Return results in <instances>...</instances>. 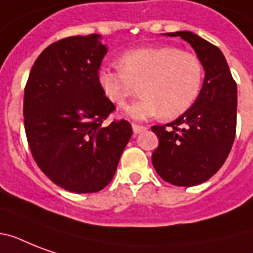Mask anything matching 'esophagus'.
Masks as SVG:
<instances>
[{
    "label": "esophagus",
    "instance_id": "34e87169",
    "mask_svg": "<svg viewBox=\"0 0 253 253\" xmlns=\"http://www.w3.org/2000/svg\"><path fill=\"white\" fill-rule=\"evenodd\" d=\"M132 130H134L135 135H139V134H142L143 131H146L147 127L146 126H139V125H132Z\"/></svg>",
    "mask_w": 253,
    "mask_h": 253
}]
</instances>
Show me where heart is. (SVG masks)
<instances>
[{
	"label": "heart",
	"instance_id": "obj_1",
	"mask_svg": "<svg viewBox=\"0 0 253 253\" xmlns=\"http://www.w3.org/2000/svg\"><path fill=\"white\" fill-rule=\"evenodd\" d=\"M121 68L101 65L97 81L111 102L123 106L142 85L143 98L126 107L134 121H147L164 114L176 118L193 106L200 95L204 67L192 52L173 45H154L123 53Z\"/></svg>",
	"mask_w": 253,
	"mask_h": 253
}]
</instances>
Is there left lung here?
I'll return each mask as SVG.
<instances>
[{"label": "left lung", "instance_id": "1", "mask_svg": "<svg viewBox=\"0 0 253 253\" xmlns=\"http://www.w3.org/2000/svg\"><path fill=\"white\" fill-rule=\"evenodd\" d=\"M192 45L205 71L204 84L193 106L169 127L154 126L159 147L152 164L163 180L176 186L208 181L224 164L236 131L238 90L226 57L218 47L190 31L164 34Z\"/></svg>", "mask_w": 253, "mask_h": 253}]
</instances>
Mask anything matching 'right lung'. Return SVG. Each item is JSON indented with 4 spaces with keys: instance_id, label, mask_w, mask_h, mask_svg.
Wrapping results in <instances>:
<instances>
[{
    "instance_id": "right-lung-1",
    "label": "right lung",
    "mask_w": 253,
    "mask_h": 253,
    "mask_svg": "<svg viewBox=\"0 0 253 253\" xmlns=\"http://www.w3.org/2000/svg\"><path fill=\"white\" fill-rule=\"evenodd\" d=\"M106 52L98 34L55 42L38 56L26 85L31 154L45 176L69 192L105 188L132 135L125 119L103 125L115 109L97 81Z\"/></svg>"
}]
</instances>
